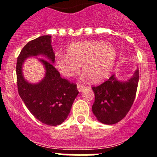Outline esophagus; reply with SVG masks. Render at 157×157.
<instances>
[{"label":"esophagus","mask_w":157,"mask_h":157,"mask_svg":"<svg viewBox=\"0 0 157 157\" xmlns=\"http://www.w3.org/2000/svg\"><path fill=\"white\" fill-rule=\"evenodd\" d=\"M85 88H86L85 86H82L81 85V84H77V89H78V92H82V90H84Z\"/></svg>","instance_id":"1"}]
</instances>
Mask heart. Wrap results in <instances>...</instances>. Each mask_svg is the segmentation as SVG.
<instances>
[{"label": "heart", "mask_w": 157, "mask_h": 157, "mask_svg": "<svg viewBox=\"0 0 157 157\" xmlns=\"http://www.w3.org/2000/svg\"><path fill=\"white\" fill-rule=\"evenodd\" d=\"M67 54L57 53L54 65L63 76L70 78L82 69L84 77L100 82L109 77L116 63L117 52L114 46L101 41H77L69 45Z\"/></svg>", "instance_id": "obj_1"}]
</instances>
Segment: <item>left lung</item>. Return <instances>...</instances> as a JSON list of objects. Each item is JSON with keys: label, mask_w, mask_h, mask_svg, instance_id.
Wrapping results in <instances>:
<instances>
[{"label": "left lung", "mask_w": 157, "mask_h": 157, "mask_svg": "<svg viewBox=\"0 0 157 157\" xmlns=\"http://www.w3.org/2000/svg\"><path fill=\"white\" fill-rule=\"evenodd\" d=\"M138 78L137 68L132 77L126 81L118 79L116 75H112L104 83L92 87L95 95L92 111L98 121L112 125L127 116L134 103Z\"/></svg>", "instance_id": "left-lung-1"}]
</instances>
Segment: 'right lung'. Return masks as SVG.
<instances>
[{
	"instance_id": "right-lung-1",
	"label": "right lung",
	"mask_w": 157,
	"mask_h": 157,
	"mask_svg": "<svg viewBox=\"0 0 157 157\" xmlns=\"http://www.w3.org/2000/svg\"><path fill=\"white\" fill-rule=\"evenodd\" d=\"M50 35L29 41L20 52L16 63L18 92L25 105L37 120L48 126H57L66 120L78 94L77 86L62 78L53 67L55 53ZM38 58L45 67V76L37 83H29L23 76L22 66L27 58Z\"/></svg>"
}]
</instances>
